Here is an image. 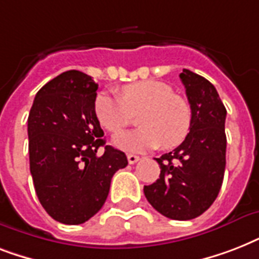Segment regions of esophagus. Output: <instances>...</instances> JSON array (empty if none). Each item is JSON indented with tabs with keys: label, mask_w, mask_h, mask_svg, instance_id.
<instances>
[{
	"label": "esophagus",
	"mask_w": 259,
	"mask_h": 259,
	"mask_svg": "<svg viewBox=\"0 0 259 259\" xmlns=\"http://www.w3.org/2000/svg\"><path fill=\"white\" fill-rule=\"evenodd\" d=\"M138 160H140V156H136V154H127V161H129V164H136Z\"/></svg>",
	"instance_id": "obj_1"
}]
</instances>
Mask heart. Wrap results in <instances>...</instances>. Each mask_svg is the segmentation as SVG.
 <instances>
[{"label":"heart","mask_w":259,"mask_h":259,"mask_svg":"<svg viewBox=\"0 0 259 259\" xmlns=\"http://www.w3.org/2000/svg\"><path fill=\"white\" fill-rule=\"evenodd\" d=\"M95 115L110 133H118L129 125L132 117L141 129L119 133L113 138L115 148L127 153H142L161 145L176 148L188 137L192 110L184 98L173 94L166 83L141 80L121 90V98L102 93L95 99Z\"/></svg>","instance_id":"heart-1"}]
</instances>
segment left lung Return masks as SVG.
<instances>
[{"mask_svg":"<svg viewBox=\"0 0 259 259\" xmlns=\"http://www.w3.org/2000/svg\"><path fill=\"white\" fill-rule=\"evenodd\" d=\"M180 79L192 110L188 137L156 158L160 179L144 187L152 207L175 221H189L211 207L226 168V107L212 83L189 70Z\"/></svg>","mask_w":259,"mask_h":259,"instance_id":"left-lung-1","label":"left lung"}]
</instances>
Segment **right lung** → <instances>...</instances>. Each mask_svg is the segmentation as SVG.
<instances>
[{"label":"right lung","instance_id":"obj_1","mask_svg":"<svg viewBox=\"0 0 259 259\" xmlns=\"http://www.w3.org/2000/svg\"><path fill=\"white\" fill-rule=\"evenodd\" d=\"M97 90L89 75L63 72L36 94L28 117L36 195L48 215L64 225L93 218L105 204L114 173L127 165L126 154L102 138Z\"/></svg>","mask_w":259,"mask_h":259}]
</instances>
